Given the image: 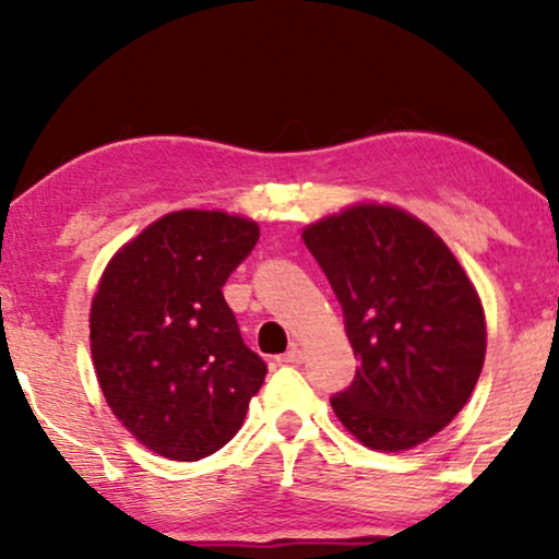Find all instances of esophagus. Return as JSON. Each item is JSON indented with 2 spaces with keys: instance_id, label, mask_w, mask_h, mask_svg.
<instances>
[{
  "instance_id": "34e87169",
  "label": "esophagus",
  "mask_w": 559,
  "mask_h": 559,
  "mask_svg": "<svg viewBox=\"0 0 559 559\" xmlns=\"http://www.w3.org/2000/svg\"><path fill=\"white\" fill-rule=\"evenodd\" d=\"M280 364H302V348L297 346V343H293V348L280 356Z\"/></svg>"
}]
</instances>
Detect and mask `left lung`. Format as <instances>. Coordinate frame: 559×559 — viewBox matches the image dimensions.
Wrapping results in <instances>:
<instances>
[{"instance_id": "obj_1", "label": "left lung", "mask_w": 559, "mask_h": 559, "mask_svg": "<svg viewBox=\"0 0 559 559\" xmlns=\"http://www.w3.org/2000/svg\"><path fill=\"white\" fill-rule=\"evenodd\" d=\"M343 308L356 379L331 407L379 453L423 445L465 407L486 358L473 282L425 221L392 203H354L302 228Z\"/></svg>"}]
</instances>
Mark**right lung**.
<instances>
[{
	"mask_svg": "<svg viewBox=\"0 0 559 559\" xmlns=\"http://www.w3.org/2000/svg\"><path fill=\"white\" fill-rule=\"evenodd\" d=\"M259 239L226 211L165 213L109 259L91 358L114 417L152 453L201 461L239 432L266 366L243 346L224 282Z\"/></svg>",
	"mask_w": 559,
	"mask_h": 559,
	"instance_id": "add662e5",
	"label": "right lung"
}]
</instances>
